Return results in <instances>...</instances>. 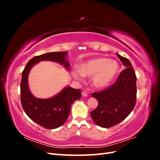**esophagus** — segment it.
I'll use <instances>...</instances> for the list:
<instances>
[{
	"instance_id": "1",
	"label": "esophagus",
	"mask_w": 160,
	"mask_h": 160,
	"mask_svg": "<svg viewBox=\"0 0 160 160\" xmlns=\"http://www.w3.org/2000/svg\"><path fill=\"white\" fill-rule=\"evenodd\" d=\"M88 95V93H87L86 91H83V92H82V96L87 97Z\"/></svg>"
}]
</instances>
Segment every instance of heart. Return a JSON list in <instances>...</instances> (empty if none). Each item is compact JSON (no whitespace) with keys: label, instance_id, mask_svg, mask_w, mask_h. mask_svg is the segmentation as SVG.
<instances>
[{"label":"heart","instance_id":"obj_1","mask_svg":"<svg viewBox=\"0 0 160 160\" xmlns=\"http://www.w3.org/2000/svg\"><path fill=\"white\" fill-rule=\"evenodd\" d=\"M79 71H73L76 79H81L82 74L92 76L93 84L96 88H102L110 85L119 72L118 62L108 58L98 57L89 60L79 65Z\"/></svg>","mask_w":160,"mask_h":160}]
</instances>
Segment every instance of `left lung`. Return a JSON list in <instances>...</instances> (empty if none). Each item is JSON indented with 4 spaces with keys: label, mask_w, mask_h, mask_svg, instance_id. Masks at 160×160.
I'll use <instances>...</instances> for the list:
<instances>
[{
    "label": "left lung",
    "mask_w": 160,
    "mask_h": 160,
    "mask_svg": "<svg viewBox=\"0 0 160 160\" xmlns=\"http://www.w3.org/2000/svg\"><path fill=\"white\" fill-rule=\"evenodd\" d=\"M126 69L120 72L113 84L92 97L98 100V106L91 111L93 122L100 127L109 128L123 121L132 112L136 103L137 77L132 63L117 53Z\"/></svg>",
    "instance_id": "left-lung-1"
}]
</instances>
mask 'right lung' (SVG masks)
I'll return each mask as SVG.
<instances>
[{"label": "right lung", "instance_id": "right-lung-1", "mask_svg": "<svg viewBox=\"0 0 160 160\" xmlns=\"http://www.w3.org/2000/svg\"><path fill=\"white\" fill-rule=\"evenodd\" d=\"M66 54L67 52H52L36 56L27 62L22 72L21 82L22 107L28 118L46 129H56L66 122L70 113L72 103L81 98V91L67 87L52 98L37 99L31 93L28 89V75L32 67L41 61H55L69 69V63L65 61Z\"/></svg>", "mask_w": 160, "mask_h": 160}]
</instances>
